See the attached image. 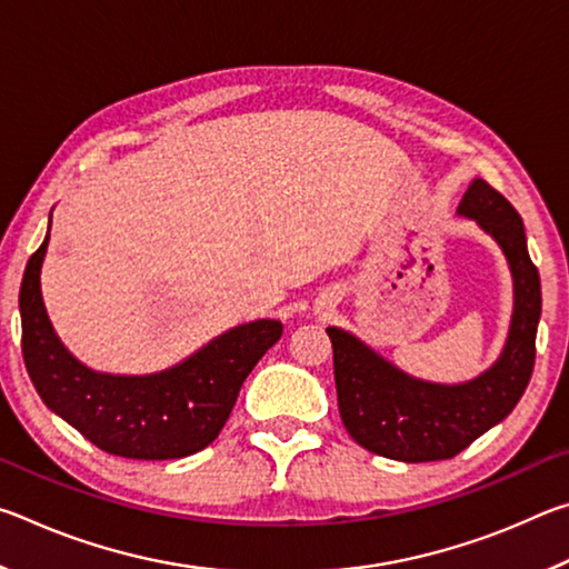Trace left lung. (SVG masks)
Wrapping results in <instances>:
<instances>
[{"mask_svg":"<svg viewBox=\"0 0 569 569\" xmlns=\"http://www.w3.org/2000/svg\"><path fill=\"white\" fill-rule=\"evenodd\" d=\"M459 213L475 218L502 246L515 276L512 329L492 369L459 387H439L401 373L351 333L326 329L343 427L356 445L379 457L409 465L457 457L517 407L532 379L542 288L522 218L502 192L479 178L461 198Z\"/></svg>","mask_w":569,"mask_h":569,"instance_id":"obj_1","label":"left lung"}]
</instances>
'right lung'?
I'll list each match as a JSON object with an SVG mask.
<instances>
[{
	"instance_id": "add662e5",
	"label": "right lung",
	"mask_w": 569,
	"mask_h": 569,
	"mask_svg": "<svg viewBox=\"0 0 569 569\" xmlns=\"http://www.w3.org/2000/svg\"><path fill=\"white\" fill-rule=\"evenodd\" d=\"M47 240L50 233L27 261L19 288L22 356L42 401L114 457L156 461L206 449L228 421L248 373L281 339L283 326H238L188 361L152 377L94 373L67 353L47 319L40 291Z\"/></svg>"
}]
</instances>
